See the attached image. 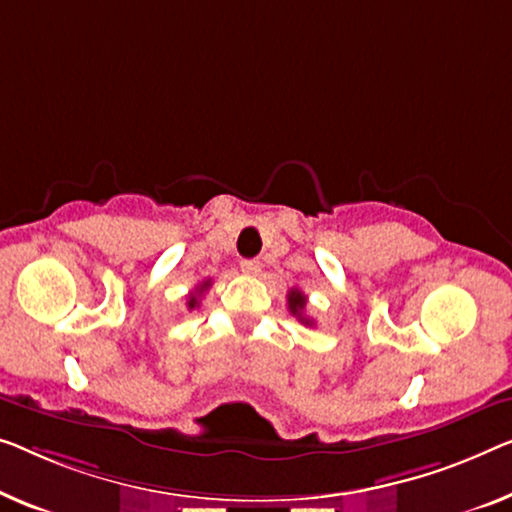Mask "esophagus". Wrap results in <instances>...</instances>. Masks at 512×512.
Returning a JSON list of instances; mask_svg holds the SVG:
<instances>
[{"mask_svg": "<svg viewBox=\"0 0 512 512\" xmlns=\"http://www.w3.org/2000/svg\"><path fill=\"white\" fill-rule=\"evenodd\" d=\"M241 271L248 273V276H257L262 271V262L259 259H241Z\"/></svg>", "mask_w": 512, "mask_h": 512, "instance_id": "34e87169", "label": "esophagus"}]
</instances>
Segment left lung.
Masks as SVG:
<instances>
[{"instance_id": "obj_1", "label": "left lung", "mask_w": 512, "mask_h": 512, "mask_svg": "<svg viewBox=\"0 0 512 512\" xmlns=\"http://www.w3.org/2000/svg\"><path fill=\"white\" fill-rule=\"evenodd\" d=\"M287 303H289V312H292L299 322H303L305 326H312V319L305 317V303H308V299H305V294L301 292V289H289Z\"/></svg>"}]
</instances>
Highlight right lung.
I'll use <instances>...</instances> for the list:
<instances>
[{
	"label": "right lung",
	"instance_id": "obj_1",
	"mask_svg": "<svg viewBox=\"0 0 512 512\" xmlns=\"http://www.w3.org/2000/svg\"><path fill=\"white\" fill-rule=\"evenodd\" d=\"M209 285H211V280H204V282H202V285H200V287H197V289H195V292L188 296V310H193V308H197V303H200V296H202V292H207V289H209Z\"/></svg>",
	"mask_w": 512,
	"mask_h": 512
}]
</instances>
